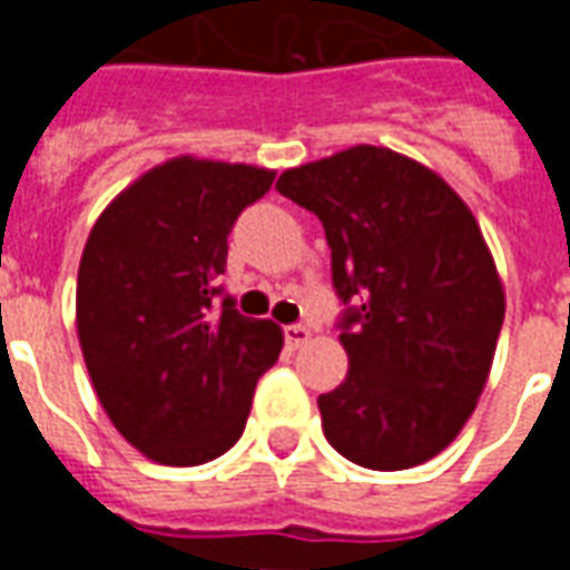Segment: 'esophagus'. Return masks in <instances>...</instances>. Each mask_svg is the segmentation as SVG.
<instances>
[{"mask_svg":"<svg viewBox=\"0 0 570 570\" xmlns=\"http://www.w3.org/2000/svg\"><path fill=\"white\" fill-rule=\"evenodd\" d=\"M284 338L289 347H302L311 338V330L302 323H289V326H284Z\"/></svg>","mask_w":570,"mask_h":570,"instance_id":"esophagus-1","label":"esophagus"}]
</instances>
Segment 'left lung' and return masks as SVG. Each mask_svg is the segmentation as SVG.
<instances>
[{"label":"left lung","mask_w":570,"mask_h":570,"mask_svg":"<svg viewBox=\"0 0 570 570\" xmlns=\"http://www.w3.org/2000/svg\"><path fill=\"white\" fill-rule=\"evenodd\" d=\"M277 191L323 223L347 375L317 396L335 452L370 470L440 454L473 415L503 323L485 237L445 179L382 146L286 170Z\"/></svg>","instance_id":"1"}]
</instances>
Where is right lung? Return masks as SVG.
<instances>
[{"label": "right lung", "mask_w": 570, "mask_h": 570, "mask_svg": "<svg viewBox=\"0 0 570 570\" xmlns=\"http://www.w3.org/2000/svg\"><path fill=\"white\" fill-rule=\"evenodd\" d=\"M274 170L174 158L118 195L79 265L76 326L106 415L146 458L207 464L247 424L284 335L223 293L228 235Z\"/></svg>", "instance_id": "obj_1"}]
</instances>
